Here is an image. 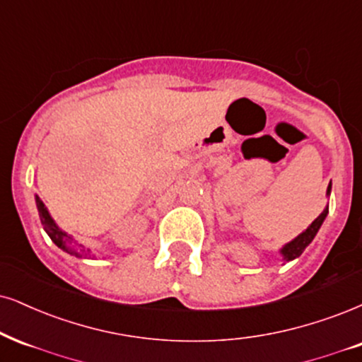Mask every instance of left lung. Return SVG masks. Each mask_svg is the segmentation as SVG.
Wrapping results in <instances>:
<instances>
[{"label": "left lung", "mask_w": 362, "mask_h": 362, "mask_svg": "<svg viewBox=\"0 0 362 362\" xmlns=\"http://www.w3.org/2000/svg\"><path fill=\"white\" fill-rule=\"evenodd\" d=\"M331 189H332V186H331V182H329L327 193H325V194L331 196ZM327 213H329V206H325L324 211L320 213V215L315 218V220L312 221L310 225L307 226V228L302 231L300 235H297L296 238L290 240L288 243H285L284 247L279 250L280 255H282V260L284 262L296 260V258H298V257L302 255V253H304V250L309 247L310 242L315 238V235H317V231L320 230V226H322V223L325 220V216H327Z\"/></svg>", "instance_id": "1"}]
</instances>
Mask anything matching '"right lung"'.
Listing matches in <instances>:
<instances>
[{
	"mask_svg": "<svg viewBox=\"0 0 362 362\" xmlns=\"http://www.w3.org/2000/svg\"><path fill=\"white\" fill-rule=\"evenodd\" d=\"M35 203H37L40 221H42L43 230L47 231L48 236H50L52 242L55 243L60 250L70 253V255H74L77 258H87L88 253H90V250L83 248V245L77 243V240H75L72 235H69L66 231H64L60 226L57 225L55 220H53L50 215V211H48V208L45 206V203L38 198V196H35Z\"/></svg>",
	"mask_w": 362,
	"mask_h": 362,
	"instance_id": "add662e5",
	"label": "right lung"
}]
</instances>
